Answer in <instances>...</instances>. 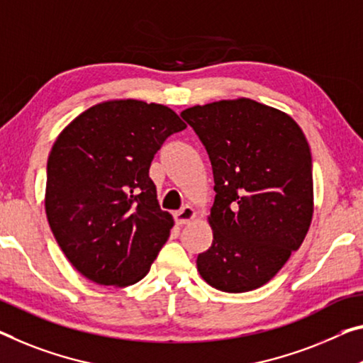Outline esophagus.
Listing matches in <instances>:
<instances>
[{"mask_svg":"<svg viewBox=\"0 0 363 363\" xmlns=\"http://www.w3.org/2000/svg\"><path fill=\"white\" fill-rule=\"evenodd\" d=\"M194 214L196 213H194V209L191 208V206H185V208L177 211L174 217H175V222L178 225H185L189 220L194 219Z\"/></svg>","mask_w":363,"mask_h":363,"instance_id":"1","label":"esophagus"}]
</instances>
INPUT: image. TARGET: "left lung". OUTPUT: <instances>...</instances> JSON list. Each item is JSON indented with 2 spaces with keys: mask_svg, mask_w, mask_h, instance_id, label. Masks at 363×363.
Listing matches in <instances>:
<instances>
[{
  "mask_svg": "<svg viewBox=\"0 0 363 363\" xmlns=\"http://www.w3.org/2000/svg\"><path fill=\"white\" fill-rule=\"evenodd\" d=\"M209 155L214 240L201 277L222 292L264 286L297 252L313 216L311 152L291 116L250 99L182 111Z\"/></svg>",
  "mask_w": 363,
  "mask_h": 363,
  "instance_id": "obj_1",
  "label": "left lung"
}]
</instances>
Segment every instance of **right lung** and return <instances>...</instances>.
<instances>
[{
  "instance_id": "right-lung-1",
  "label": "right lung",
  "mask_w": 363,
  "mask_h": 363,
  "mask_svg": "<svg viewBox=\"0 0 363 363\" xmlns=\"http://www.w3.org/2000/svg\"><path fill=\"white\" fill-rule=\"evenodd\" d=\"M185 128L164 105L111 100L57 138L47 164L48 224L89 281L125 287L149 272L174 225L157 203L150 162Z\"/></svg>"
}]
</instances>
